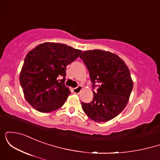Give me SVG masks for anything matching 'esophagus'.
I'll use <instances>...</instances> for the list:
<instances>
[{"mask_svg":"<svg viewBox=\"0 0 160 160\" xmlns=\"http://www.w3.org/2000/svg\"><path fill=\"white\" fill-rule=\"evenodd\" d=\"M82 89V86H78V87L76 88H74V89H72L73 92H74V93H77V94H79V93L81 92V90Z\"/></svg>","mask_w":160,"mask_h":160,"instance_id":"1","label":"esophagus"}]
</instances>
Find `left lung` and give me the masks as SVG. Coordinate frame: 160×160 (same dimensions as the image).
<instances>
[{"label":"left lung","mask_w":160,"mask_h":160,"mask_svg":"<svg viewBox=\"0 0 160 160\" xmlns=\"http://www.w3.org/2000/svg\"><path fill=\"white\" fill-rule=\"evenodd\" d=\"M89 70L96 92L89 103L81 102L85 113L95 122H107L117 117L127 104L133 81L126 63L117 55L102 49L86 50L80 56Z\"/></svg>","instance_id":"left-lung-1"}]
</instances>
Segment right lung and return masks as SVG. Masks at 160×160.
Returning a JSON list of instances; mask_svg holds the SVG:
<instances>
[{
  "label": "right lung",
  "mask_w": 160,
  "mask_h": 160,
  "mask_svg": "<svg viewBox=\"0 0 160 160\" xmlns=\"http://www.w3.org/2000/svg\"><path fill=\"white\" fill-rule=\"evenodd\" d=\"M81 52L70 46L52 42L41 43L28 52L19 80L25 98L34 109L48 113L65 104L71 94L64 83L66 66Z\"/></svg>",
  "instance_id": "right-lung-1"
}]
</instances>
